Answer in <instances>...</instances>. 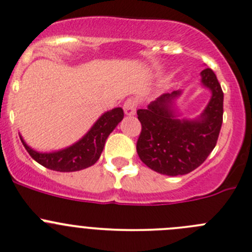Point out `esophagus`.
<instances>
[{
  "mask_svg": "<svg viewBox=\"0 0 252 252\" xmlns=\"http://www.w3.org/2000/svg\"><path fill=\"white\" fill-rule=\"evenodd\" d=\"M136 107H137V101L135 99H128L123 105V110L124 113L126 116H134L135 112H136Z\"/></svg>",
  "mask_w": 252,
  "mask_h": 252,
  "instance_id": "esophagus-1",
  "label": "esophagus"
}]
</instances>
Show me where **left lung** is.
Returning a JSON list of instances; mask_svg holds the SVG:
<instances>
[{"label":"left lung","mask_w":252,"mask_h":252,"mask_svg":"<svg viewBox=\"0 0 252 252\" xmlns=\"http://www.w3.org/2000/svg\"><path fill=\"white\" fill-rule=\"evenodd\" d=\"M202 84L211 92L209 104L194 119H180L175 100L181 91L166 93L137 110L141 134L136 144L140 159L152 170L169 176L197 169L216 146L223 116V92L211 68L200 72Z\"/></svg>","instance_id":"left-lung-1"}]
</instances>
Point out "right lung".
Wrapping results in <instances>:
<instances>
[{
  "mask_svg": "<svg viewBox=\"0 0 252 252\" xmlns=\"http://www.w3.org/2000/svg\"><path fill=\"white\" fill-rule=\"evenodd\" d=\"M123 117L124 112L121 107L107 111L95 122L82 139L71 146L54 152H38L29 146L21 135L20 140L29 155L44 168L62 173L78 171L96 163L101 156L108 135L112 133Z\"/></svg>",
  "mask_w": 252,
  "mask_h": 252,
  "instance_id": "right-lung-1",
  "label": "right lung"
}]
</instances>
